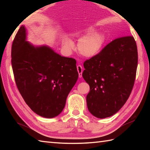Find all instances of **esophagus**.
<instances>
[{"label": "esophagus", "instance_id": "34e87169", "mask_svg": "<svg viewBox=\"0 0 150 150\" xmlns=\"http://www.w3.org/2000/svg\"><path fill=\"white\" fill-rule=\"evenodd\" d=\"M77 71L79 73V77L81 78L82 75V71H83V70H82V67L81 65H78L77 66Z\"/></svg>", "mask_w": 150, "mask_h": 150}]
</instances>
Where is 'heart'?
I'll return each instance as SVG.
<instances>
[{
	"label": "heart",
	"mask_w": 150,
	"mask_h": 150,
	"mask_svg": "<svg viewBox=\"0 0 150 150\" xmlns=\"http://www.w3.org/2000/svg\"><path fill=\"white\" fill-rule=\"evenodd\" d=\"M93 28H89L86 30L83 35H86L79 41L77 48L79 53L86 57H94L100 52L104 42V37L99 32H93ZM66 48L69 50L73 48L72 41L67 39L64 41Z\"/></svg>",
	"instance_id": "heart-1"
}]
</instances>
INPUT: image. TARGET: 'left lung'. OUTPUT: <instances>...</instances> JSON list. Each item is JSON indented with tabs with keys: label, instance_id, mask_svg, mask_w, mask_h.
Wrapping results in <instances>:
<instances>
[{
	"label": "left lung",
	"instance_id": "left-lung-1",
	"mask_svg": "<svg viewBox=\"0 0 150 150\" xmlns=\"http://www.w3.org/2000/svg\"><path fill=\"white\" fill-rule=\"evenodd\" d=\"M138 52L133 36L117 38L84 62L82 77L90 85L88 110L97 118L112 116L128 99L135 83Z\"/></svg>",
	"mask_w": 150,
	"mask_h": 150
}]
</instances>
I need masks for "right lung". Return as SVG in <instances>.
Returning a JSON list of instances; mask_svg holds the SVG:
<instances>
[{
	"mask_svg": "<svg viewBox=\"0 0 150 150\" xmlns=\"http://www.w3.org/2000/svg\"><path fill=\"white\" fill-rule=\"evenodd\" d=\"M19 28L11 46L16 85L25 103L40 116L53 118L62 112L77 81L76 60L59 55L47 46L34 47Z\"/></svg>",
	"mask_w": 150,
	"mask_h": 150,
	"instance_id": "1",
	"label": "right lung"
}]
</instances>
